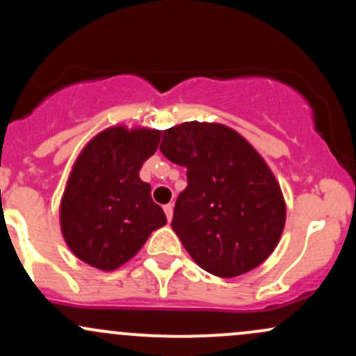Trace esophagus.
<instances>
[{"instance_id":"obj_1","label":"esophagus","mask_w":356,"mask_h":356,"mask_svg":"<svg viewBox=\"0 0 356 356\" xmlns=\"http://www.w3.org/2000/svg\"><path fill=\"white\" fill-rule=\"evenodd\" d=\"M164 211H165L167 220H172V214H174V206H172V204H167V206H164Z\"/></svg>"}]
</instances>
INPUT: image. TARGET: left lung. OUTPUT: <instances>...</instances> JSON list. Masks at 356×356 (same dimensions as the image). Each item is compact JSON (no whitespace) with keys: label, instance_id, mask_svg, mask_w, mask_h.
Returning a JSON list of instances; mask_svg holds the SVG:
<instances>
[{"label":"left lung","instance_id":"8db88e82","mask_svg":"<svg viewBox=\"0 0 356 356\" xmlns=\"http://www.w3.org/2000/svg\"><path fill=\"white\" fill-rule=\"evenodd\" d=\"M161 152L187 169L172 229L204 271L234 277L271 256L284 229L283 192L259 152L231 127L184 122Z\"/></svg>","mask_w":356,"mask_h":356}]
</instances>
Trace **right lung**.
I'll return each instance as SVG.
<instances>
[{"label": "right lung", "instance_id": "add662e5", "mask_svg": "<svg viewBox=\"0 0 356 356\" xmlns=\"http://www.w3.org/2000/svg\"><path fill=\"white\" fill-rule=\"evenodd\" d=\"M161 130L108 127L83 147L60 202V227L70 251L83 263L113 271L140 251L164 211L138 177L155 154Z\"/></svg>", "mask_w": 356, "mask_h": 356}]
</instances>
